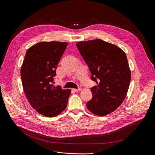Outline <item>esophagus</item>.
<instances>
[{
  "label": "esophagus",
  "instance_id": "1",
  "mask_svg": "<svg viewBox=\"0 0 155 155\" xmlns=\"http://www.w3.org/2000/svg\"><path fill=\"white\" fill-rule=\"evenodd\" d=\"M72 90H73L74 91H75V92H77V91H81V88H78V89H72Z\"/></svg>",
  "mask_w": 155,
  "mask_h": 155
}]
</instances>
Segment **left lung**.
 <instances>
[{"label":"left lung","instance_id":"left-lung-1","mask_svg":"<svg viewBox=\"0 0 155 155\" xmlns=\"http://www.w3.org/2000/svg\"><path fill=\"white\" fill-rule=\"evenodd\" d=\"M76 46L97 84L91 88L93 97L87 107L95 115H107L120 106L129 90L131 72L126 54L98 39L80 41Z\"/></svg>","mask_w":155,"mask_h":155}]
</instances>
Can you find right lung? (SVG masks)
<instances>
[{"label": "right lung", "instance_id": "right-lung-1", "mask_svg": "<svg viewBox=\"0 0 155 155\" xmlns=\"http://www.w3.org/2000/svg\"><path fill=\"white\" fill-rule=\"evenodd\" d=\"M67 43L41 42L28 49L21 67L25 94L30 105L48 117L60 114L65 110L71 91L54 86V77Z\"/></svg>", "mask_w": 155, "mask_h": 155}]
</instances>
